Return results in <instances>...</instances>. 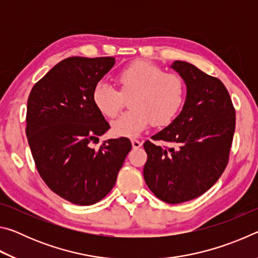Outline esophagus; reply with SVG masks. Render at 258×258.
I'll return each instance as SVG.
<instances>
[{"label": "esophagus", "instance_id": "obj_1", "mask_svg": "<svg viewBox=\"0 0 258 258\" xmlns=\"http://www.w3.org/2000/svg\"><path fill=\"white\" fill-rule=\"evenodd\" d=\"M141 146H142V142H140L137 139H132V147L134 149H139Z\"/></svg>", "mask_w": 258, "mask_h": 258}]
</instances>
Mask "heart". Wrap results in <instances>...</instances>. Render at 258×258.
<instances>
[{"label":"heart","mask_w":258,"mask_h":258,"mask_svg":"<svg viewBox=\"0 0 258 258\" xmlns=\"http://www.w3.org/2000/svg\"><path fill=\"white\" fill-rule=\"evenodd\" d=\"M120 91L99 82L94 86L92 99L95 107L106 117L117 116L131 98L130 111L124 112L111 123L112 132L120 137H137L154 126L171 124L184 101V84L174 73H165L149 60H135L117 76Z\"/></svg>","instance_id":"1"}]
</instances>
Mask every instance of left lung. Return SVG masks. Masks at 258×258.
<instances>
[{"label": "left lung", "instance_id": "8db88e82", "mask_svg": "<svg viewBox=\"0 0 258 258\" xmlns=\"http://www.w3.org/2000/svg\"><path fill=\"white\" fill-rule=\"evenodd\" d=\"M172 68L186 85L182 111L167 127L148 140L143 177L156 197L168 204L189 202L215 184L229 163L235 110L218 78L176 60Z\"/></svg>", "mask_w": 258, "mask_h": 258}]
</instances>
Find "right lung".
<instances>
[{
    "mask_svg": "<svg viewBox=\"0 0 258 258\" xmlns=\"http://www.w3.org/2000/svg\"><path fill=\"white\" fill-rule=\"evenodd\" d=\"M113 56H71L33 86L26 134L37 172L50 189L75 205L100 202L115 185L132 149L127 138L91 142L110 128L92 99L94 86L115 64Z\"/></svg>",
    "mask_w": 258,
    "mask_h": 258,
    "instance_id": "right-lung-1",
    "label": "right lung"
}]
</instances>
